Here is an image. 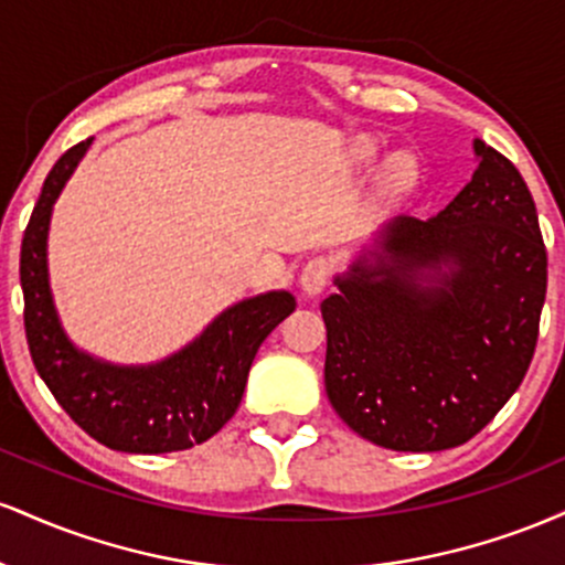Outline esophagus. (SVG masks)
Listing matches in <instances>:
<instances>
[{"label": "esophagus", "instance_id": "34e87169", "mask_svg": "<svg viewBox=\"0 0 565 565\" xmlns=\"http://www.w3.org/2000/svg\"><path fill=\"white\" fill-rule=\"evenodd\" d=\"M329 276H332V260H329V257H313V260H308L300 276L302 295L308 297L321 295L323 287H327Z\"/></svg>", "mask_w": 565, "mask_h": 565}]
</instances>
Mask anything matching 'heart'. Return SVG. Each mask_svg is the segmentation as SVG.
<instances>
[{"instance_id": "heart-1", "label": "heart", "mask_w": 565, "mask_h": 565, "mask_svg": "<svg viewBox=\"0 0 565 565\" xmlns=\"http://www.w3.org/2000/svg\"><path fill=\"white\" fill-rule=\"evenodd\" d=\"M380 142L374 138H369V135H361V138L353 140V146H350V157H353L359 164H377L380 161ZM385 178L391 188L395 191H408L414 183H417L419 178V164L417 159L408 157V153H395V157L387 161L385 167Z\"/></svg>"}]
</instances>
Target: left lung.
Segmentation results:
<instances>
[{
  "label": "left lung",
  "instance_id": "1",
  "mask_svg": "<svg viewBox=\"0 0 565 565\" xmlns=\"http://www.w3.org/2000/svg\"><path fill=\"white\" fill-rule=\"evenodd\" d=\"M472 180L436 217H393L334 295L323 382L350 430L393 451L470 440L518 391L540 334L547 252L521 172L472 140Z\"/></svg>",
  "mask_w": 565,
  "mask_h": 565
}]
</instances>
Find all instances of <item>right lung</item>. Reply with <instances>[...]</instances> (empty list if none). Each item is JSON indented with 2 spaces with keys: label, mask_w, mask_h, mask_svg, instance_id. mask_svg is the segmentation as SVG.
<instances>
[{
  "label": "right lung",
  "mask_w": 565,
  "mask_h": 565,
  "mask_svg": "<svg viewBox=\"0 0 565 565\" xmlns=\"http://www.w3.org/2000/svg\"><path fill=\"white\" fill-rule=\"evenodd\" d=\"M93 138L57 159L21 246L23 321L39 377L97 444L127 454H167L204 444L236 414L263 340L297 308L287 289L233 302L196 340L153 364H111L76 348L57 316L47 268L53 206Z\"/></svg>",
  "instance_id": "add662e5"
}]
</instances>
